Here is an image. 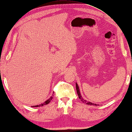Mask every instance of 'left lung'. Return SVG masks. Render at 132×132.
<instances>
[{
    "label": "left lung",
    "mask_w": 132,
    "mask_h": 132,
    "mask_svg": "<svg viewBox=\"0 0 132 132\" xmlns=\"http://www.w3.org/2000/svg\"><path fill=\"white\" fill-rule=\"evenodd\" d=\"M76 87L77 93L78 96H79V98H80V100H81V101L82 102H83V103H85V104H87V105H95V106H97V104H93V103H92V102H89V101H87L86 100H85L84 99H83V98L82 97L81 94H80L79 87V86H78V84H77V82H76Z\"/></svg>",
    "instance_id": "obj_1"
}]
</instances>
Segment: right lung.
<instances>
[{"mask_svg":"<svg viewBox=\"0 0 132 132\" xmlns=\"http://www.w3.org/2000/svg\"><path fill=\"white\" fill-rule=\"evenodd\" d=\"M53 95H52V96H51V97L49 98L48 100H46V101H45L44 103H42V104H39V105H35V106H32V107H39V106H44V105H47V104H48L49 103H50V102H51V100H52V98H53Z\"/></svg>","mask_w":132,"mask_h":132,"instance_id":"obj_1","label":"right lung"}]
</instances>
